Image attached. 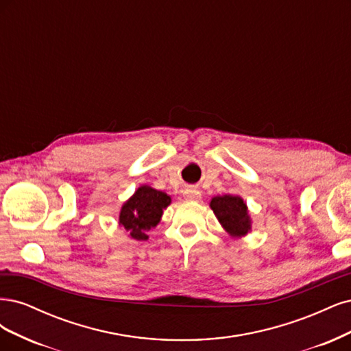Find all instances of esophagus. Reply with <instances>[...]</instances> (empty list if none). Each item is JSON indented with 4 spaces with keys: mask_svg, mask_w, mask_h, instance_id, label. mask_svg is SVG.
Instances as JSON below:
<instances>
[{
    "mask_svg": "<svg viewBox=\"0 0 351 351\" xmlns=\"http://www.w3.org/2000/svg\"><path fill=\"white\" fill-rule=\"evenodd\" d=\"M184 197L188 201H198L201 198V192L195 186H188L184 191Z\"/></svg>",
    "mask_w": 351,
    "mask_h": 351,
    "instance_id": "34e87169",
    "label": "esophagus"
}]
</instances>
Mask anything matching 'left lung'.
<instances>
[{"mask_svg":"<svg viewBox=\"0 0 351 351\" xmlns=\"http://www.w3.org/2000/svg\"><path fill=\"white\" fill-rule=\"evenodd\" d=\"M210 207L217 220L233 237H242L251 230V217L243 199L237 195L214 197Z\"/></svg>","mask_w":351,"mask_h":351,"instance_id":"8db88e82","label":"left lung"}]
</instances>
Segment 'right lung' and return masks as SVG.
<instances>
[{
  "instance_id": "1",
  "label": "right lung",
  "mask_w": 351,
  "mask_h": 351,
  "mask_svg": "<svg viewBox=\"0 0 351 351\" xmlns=\"http://www.w3.org/2000/svg\"><path fill=\"white\" fill-rule=\"evenodd\" d=\"M171 204V197L149 185H141L122 206L119 226L135 241H147V232L160 221L163 210Z\"/></svg>"
}]
</instances>
